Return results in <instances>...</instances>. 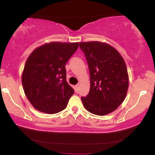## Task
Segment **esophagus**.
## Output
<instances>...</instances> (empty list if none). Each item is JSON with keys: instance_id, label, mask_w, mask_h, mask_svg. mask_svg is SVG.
<instances>
[{"instance_id": "1", "label": "esophagus", "mask_w": 155, "mask_h": 155, "mask_svg": "<svg viewBox=\"0 0 155 155\" xmlns=\"http://www.w3.org/2000/svg\"><path fill=\"white\" fill-rule=\"evenodd\" d=\"M74 88H75V90H76V92H79V84H76Z\"/></svg>"}]
</instances>
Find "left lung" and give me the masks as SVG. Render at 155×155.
I'll list each match as a JSON object with an SVG mask.
<instances>
[{"label": "left lung", "mask_w": 155, "mask_h": 155, "mask_svg": "<svg viewBox=\"0 0 155 155\" xmlns=\"http://www.w3.org/2000/svg\"><path fill=\"white\" fill-rule=\"evenodd\" d=\"M79 47L88 64L90 92L81 97L85 108L104 116L123 102L128 89L127 67L121 54L111 46L99 41L81 42Z\"/></svg>", "instance_id": "obj_1"}]
</instances>
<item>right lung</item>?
<instances>
[{
  "label": "right lung",
  "instance_id": "obj_1",
  "mask_svg": "<svg viewBox=\"0 0 155 155\" xmlns=\"http://www.w3.org/2000/svg\"><path fill=\"white\" fill-rule=\"evenodd\" d=\"M78 47L79 43L51 42L35 49L28 57L22 83L35 109L51 114L66 108L74 90L66 81L65 65Z\"/></svg>",
  "mask_w": 155,
  "mask_h": 155
}]
</instances>
